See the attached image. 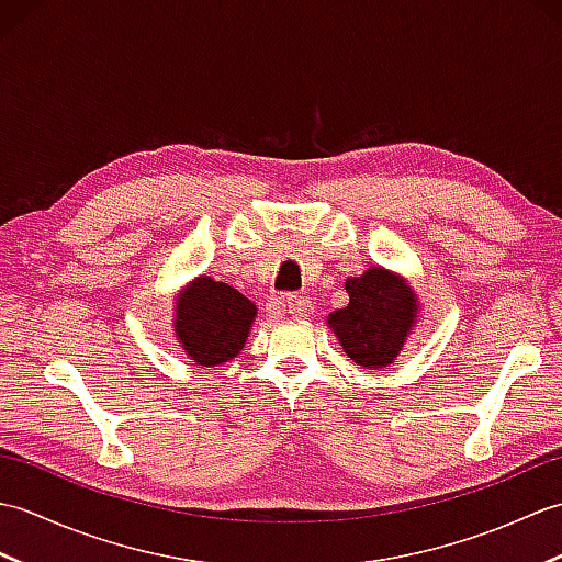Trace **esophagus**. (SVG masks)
I'll list each match as a JSON object with an SVG mask.
<instances>
[{"label": "esophagus", "mask_w": 562, "mask_h": 562, "mask_svg": "<svg viewBox=\"0 0 562 562\" xmlns=\"http://www.w3.org/2000/svg\"><path fill=\"white\" fill-rule=\"evenodd\" d=\"M278 308L290 316H308L312 314V302L304 294H288L278 302Z\"/></svg>", "instance_id": "esophagus-1"}]
</instances>
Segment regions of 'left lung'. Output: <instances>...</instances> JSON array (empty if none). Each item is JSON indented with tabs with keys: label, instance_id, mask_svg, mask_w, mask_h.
<instances>
[{
	"label": "left lung",
	"instance_id": "obj_1",
	"mask_svg": "<svg viewBox=\"0 0 562 562\" xmlns=\"http://www.w3.org/2000/svg\"><path fill=\"white\" fill-rule=\"evenodd\" d=\"M350 302L328 316L330 328L350 360L384 369L403 348L415 318V294L384 268H369L345 282Z\"/></svg>",
	"mask_w": 562,
	"mask_h": 562
}]
</instances>
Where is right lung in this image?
I'll list each match as a JSON object with an SVG mask.
<instances>
[{"label":"right lung","mask_w":562,"mask_h":562,"mask_svg":"<svg viewBox=\"0 0 562 562\" xmlns=\"http://www.w3.org/2000/svg\"><path fill=\"white\" fill-rule=\"evenodd\" d=\"M176 308L178 338L183 350L202 367L222 364L236 357L256 316L254 302L212 278H198Z\"/></svg>","instance_id":"add662e5"}]
</instances>
